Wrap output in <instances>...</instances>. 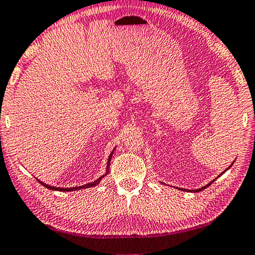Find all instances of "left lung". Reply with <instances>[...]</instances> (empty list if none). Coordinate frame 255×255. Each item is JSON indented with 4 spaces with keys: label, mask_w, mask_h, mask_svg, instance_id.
Wrapping results in <instances>:
<instances>
[{
    "label": "left lung",
    "mask_w": 255,
    "mask_h": 255,
    "mask_svg": "<svg viewBox=\"0 0 255 255\" xmlns=\"http://www.w3.org/2000/svg\"><path fill=\"white\" fill-rule=\"evenodd\" d=\"M233 163H234V162H233ZM233 163H232V164H230V167H232V165H233ZM230 167H229V168H230ZM229 168H228V169H229ZM226 170H227V169H226ZM226 170H225V171H226ZM225 171H224V172H225ZM213 181H215V180H213ZM213 181H211V183H210V184H208L207 186H204V187H202V188H199V189H195V191H194V192H200V191H203V189H205V188H207V187H208V186H210V185H211V184L213 183Z\"/></svg>",
    "instance_id": "1"
}]
</instances>
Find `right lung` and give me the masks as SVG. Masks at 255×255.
Returning a JSON list of instances; mask_svg holds the SVG:
<instances>
[{"label": "right lung", "mask_w": 255, "mask_h": 255, "mask_svg": "<svg viewBox=\"0 0 255 255\" xmlns=\"http://www.w3.org/2000/svg\"><path fill=\"white\" fill-rule=\"evenodd\" d=\"M112 154H113V151L111 152L110 156H109L108 165H107V168H108V169H109V165H110V161H111ZM107 173H108V172H107ZM103 177H104V176H101L98 180H95V181H94V183H90V184H86V185L79 186V187H71V188H60V187H54V186H50V185H47V184H44L43 181H39V180H38V181L40 183V185H43L44 187H46V188H48V189H53V191H62V192H71V191H77V189H80V188H88V187H93V186L98 185V184L100 183V180L102 179Z\"/></svg>", "instance_id": "obj_1"}]
</instances>
